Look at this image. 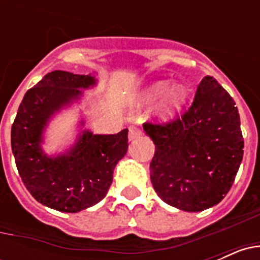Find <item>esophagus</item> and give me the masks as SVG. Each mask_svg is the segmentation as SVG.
Instances as JSON below:
<instances>
[{"label":"esophagus","mask_w":260,"mask_h":260,"mask_svg":"<svg viewBox=\"0 0 260 260\" xmlns=\"http://www.w3.org/2000/svg\"><path fill=\"white\" fill-rule=\"evenodd\" d=\"M142 135V130L138 126L133 125L128 127V139L130 141H134V139H137V138H139Z\"/></svg>","instance_id":"esophagus-1"}]
</instances>
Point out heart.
Instances as JSON below:
<instances>
[{
    "label": "heart",
    "instance_id": "heart-1",
    "mask_svg": "<svg viewBox=\"0 0 260 260\" xmlns=\"http://www.w3.org/2000/svg\"><path fill=\"white\" fill-rule=\"evenodd\" d=\"M168 86L169 83L165 80L156 82L146 89V92L142 95L141 99L142 103H152L164 93L158 104V114L164 118L174 116L185 104L186 96H187V91L182 84H174L169 88Z\"/></svg>",
    "mask_w": 260,
    "mask_h": 260
}]
</instances>
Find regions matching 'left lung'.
Instances as JSON below:
<instances>
[{
  "label": "left lung",
  "instance_id": "left-lung-1",
  "mask_svg": "<svg viewBox=\"0 0 260 260\" xmlns=\"http://www.w3.org/2000/svg\"><path fill=\"white\" fill-rule=\"evenodd\" d=\"M155 143L151 182L169 206L199 212L228 194L243 157L236 103L213 77H204L186 112L167 123L146 122Z\"/></svg>",
  "mask_w": 260,
  "mask_h": 260
}]
</instances>
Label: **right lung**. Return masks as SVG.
<instances>
[{
	"mask_svg": "<svg viewBox=\"0 0 260 260\" xmlns=\"http://www.w3.org/2000/svg\"><path fill=\"white\" fill-rule=\"evenodd\" d=\"M96 84L92 75L54 70L28 89L11 126V150L19 176L39 203L75 213L104 199L117 162L127 152V128L110 135L80 133L63 155L50 157L41 150L43 132L61 108Z\"/></svg>",
	"mask_w": 260,
	"mask_h": 260,
	"instance_id": "add662e5",
	"label": "right lung"
}]
</instances>
